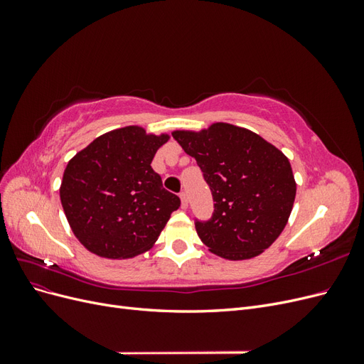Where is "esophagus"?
<instances>
[{"instance_id": "esophagus-1", "label": "esophagus", "mask_w": 364, "mask_h": 364, "mask_svg": "<svg viewBox=\"0 0 364 364\" xmlns=\"http://www.w3.org/2000/svg\"><path fill=\"white\" fill-rule=\"evenodd\" d=\"M179 196H181V200H182V206L183 208L188 206V194H186V191H182Z\"/></svg>"}]
</instances>
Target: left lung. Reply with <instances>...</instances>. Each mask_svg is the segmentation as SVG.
<instances>
[{"instance_id":"left-lung-1","label":"left lung","mask_w":364,"mask_h":364,"mask_svg":"<svg viewBox=\"0 0 364 364\" xmlns=\"http://www.w3.org/2000/svg\"><path fill=\"white\" fill-rule=\"evenodd\" d=\"M171 135L196 159L213 194L211 218L194 220L203 245L228 259L259 255L291 213L296 182L289 159L259 135L226 123Z\"/></svg>"}]
</instances>
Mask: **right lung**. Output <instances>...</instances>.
I'll return each instance as SVG.
<instances>
[{"label": "right lung", "mask_w": 364, "mask_h": 364, "mask_svg": "<svg viewBox=\"0 0 364 364\" xmlns=\"http://www.w3.org/2000/svg\"><path fill=\"white\" fill-rule=\"evenodd\" d=\"M167 141L168 135L127 126L98 136L68 162L60 202L87 250L111 259L132 258L158 240L181 206L150 165Z\"/></svg>", "instance_id": "obj_1"}]
</instances>
